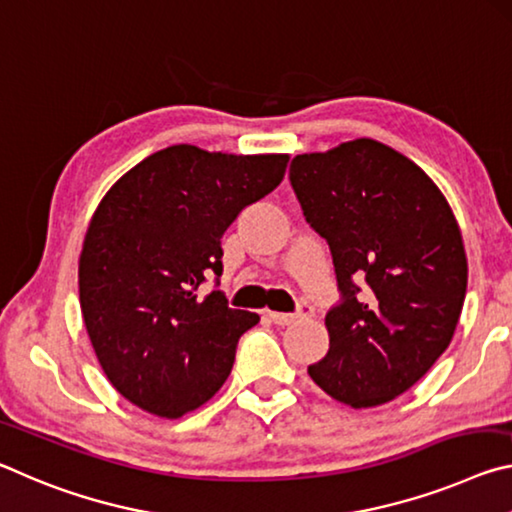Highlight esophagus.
<instances>
[{"label":"esophagus","mask_w":512,"mask_h":512,"mask_svg":"<svg viewBox=\"0 0 512 512\" xmlns=\"http://www.w3.org/2000/svg\"><path fill=\"white\" fill-rule=\"evenodd\" d=\"M313 313V306L308 304V301H301L299 304V311L297 313H270V320L274 322V324H292V322H297L299 317H306V315H311Z\"/></svg>","instance_id":"1"}]
</instances>
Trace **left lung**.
Here are the masks:
<instances>
[{"label": "left lung", "instance_id": "1", "mask_svg": "<svg viewBox=\"0 0 512 512\" xmlns=\"http://www.w3.org/2000/svg\"><path fill=\"white\" fill-rule=\"evenodd\" d=\"M290 186L340 292L324 320L329 351L308 374L342 404H385L454 338L467 290L456 217L424 170L370 138L295 156Z\"/></svg>", "mask_w": 512, "mask_h": 512}]
</instances>
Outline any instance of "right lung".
Here are the masks:
<instances>
[{
    "label": "right lung",
    "mask_w": 512,
    "mask_h": 512,
    "mask_svg": "<svg viewBox=\"0 0 512 512\" xmlns=\"http://www.w3.org/2000/svg\"><path fill=\"white\" fill-rule=\"evenodd\" d=\"M286 165L174 145L106 192L83 240L79 299L99 365L131 404L174 420L222 388L240 335L261 320L217 290L222 236Z\"/></svg>",
    "instance_id": "add662e5"
}]
</instances>
